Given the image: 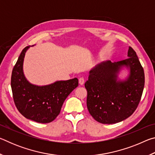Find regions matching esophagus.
I'll use <instances>...</instances> for the list:
<instances>
[{
    "instance_id": "34e87169",
    "label": "esophagus",
    "mask_w": 155,
    "mask_h": 155,
    "mask_svg": "<svg viewBox=\"0 0 155 155\" xmlns=\"http://www.w3.org/2000/svg\"><path fill=\"white\" fill-rule=\"evenodd\" d=\"M78 82H79L80 85H83L84 83H85V78H84V77H80L79 79H78Z\"/></svg>"
}]
</instances>
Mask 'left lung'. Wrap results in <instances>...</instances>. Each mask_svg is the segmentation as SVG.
<instances>
[{"label":"left lung","instance_id":"1","mask_svg":"<svg viewBox=\"0 0 155 155\" xmlns=\"http://www.w3.org/2000/svg\"><path fill=\"white\" fill-rule=\"evenodd\" d=\"M128 59L102 62L90 71L85 83L90 115L102 124H115L128 118L137 109L142 96L145 77L135 51L129 47ZM123 67L130 69L127 80L117 81Z\"/></svg>","mask_w":155,"mask_h":155}]
</instances>
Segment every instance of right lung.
Here are the masks:
<instances>
[{"instance_id": "add662e5", "label": "right lung", "mask_w": 155, "mask_h": 155, "mask_svg": "<svg viewBox=\"0 0 155 155\" xmlns=\"http://www.w3.org/2000/svg\"><path fill=\"white\" fill-rule=\"evenodd\" d=\"M29 46L22 50L12 70L11 86L13 98L18 111L26 118L39 123H49L61 111L68 95L77 87V78L60 81L45 86H36L26 79L23 61Z\"/></svg>"}]
</instances>
